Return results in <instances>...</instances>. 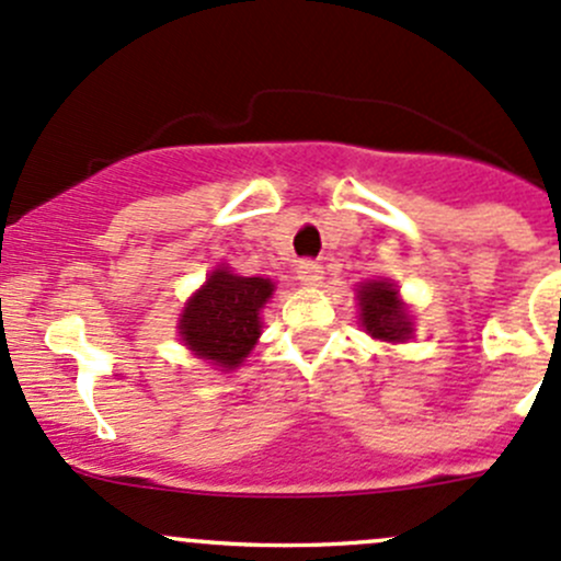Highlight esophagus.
I'll use <instances>...</instances> for the list:
<instances>
[{
    "label": "esophagus",
    "mask_w": 561,
    "mask_h": 561,
    "mask_svg": "<svg viewBox=\"0 0 561 561\" xmlns=\"http://www.w3.org/2000/svg\"><path fill=\"white\" fill-rule=\"evenodd\" d=\"M298 279H301V285H320L322 279V265L314 263V260H307V263L298 265Z\"/></svg>",
    "instance_id": "esophagus-1"
}]
</instances>
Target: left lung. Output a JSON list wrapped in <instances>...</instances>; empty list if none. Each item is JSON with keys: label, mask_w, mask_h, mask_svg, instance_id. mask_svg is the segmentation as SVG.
<instances>
[{"label": "left lung", "mask_w": 561, "mask_h": 561, "mask_svg": "<svg viewBox=\"0 0 561 561\" xmlns=\"http://www.w3.org/2000/svg\"><path fill=\"white\" fill-rule=\"evenodd\" d=\"M360 325L382 342H407L412 336V320L393 282L371 279L358 287Z\"/></svg>", "instance_id": "1"}]
</instances>
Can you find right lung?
I'll list each match as a JSON object with an SVG mask.
<instances>
[{"mask_svg": "<svg viewBox=\"0 0 561 561\" xmlns=\"http://www.w3.org/2000/svg\"><path fill=\"white\" fill-rule=\"evenodd\" d=\"M271 296V279L239 276L228 265H217L179 317L181 342L222 371L236 369L257 344L260 309Z\"/></svg>", "mask_w": 561, "mask_h": 561, "instance_id": "right-lung-1", "label": "right lung"}]
</instances>
